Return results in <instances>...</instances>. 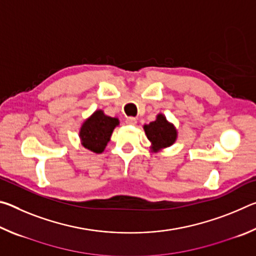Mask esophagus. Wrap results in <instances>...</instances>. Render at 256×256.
<instances>
[{
	"instance_id": "1",
	"label": "esophagus",
	"mask_w": 256,
	"mask_h": 256,
	"mask_svg": "<svg viewBox=\"0 0 256 256\" xmlns=\"http://www.w3.org/2000/svg\"><path fill=\"white\" fill-rule=\"evenodd\" d=\"M125 123H126L128 125H136V118H126V120H125Z\"/></svg>"
}]
</instances>
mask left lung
Instances as JSON below:
<instances>
[{
	"label": "left lung",
	"mask_w": 256,
	"mask_h": 256,
	"mask_svg": "<svg viewBox=\"0 0 256 256\" xmlns=\"http://www.w3.org/2000/svg\"><path fill=\"white\" fill-rule=\"evenodd\" d=\"M144 131L149 140L152 142L154 151L172 146L177 136L175 128L168 123L162 115H158L157 120L144 125Z\"/></svg>",
	"instance_id": "8db88e82"
}]
</instances>
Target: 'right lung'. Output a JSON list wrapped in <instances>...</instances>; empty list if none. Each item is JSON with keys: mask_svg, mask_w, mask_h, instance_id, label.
I'll return each instance as SVG.
<instances>
[{"mask_svg": "<svg viewBox=\"0 0 256 256\" xmlns=\"http://www.w3.org/2000/svg\"><path fill=\"white\" fill-rule=\"evenodd\" d=\"M116 125H118V118L106 116L102 110H97L82 125L80 131L82 144L94 154H102Z\"/></svg>", "mask_w": 256, "mask_h": 256, "instance_id": "add662e5", "label": "right lung"}]
</instances>
